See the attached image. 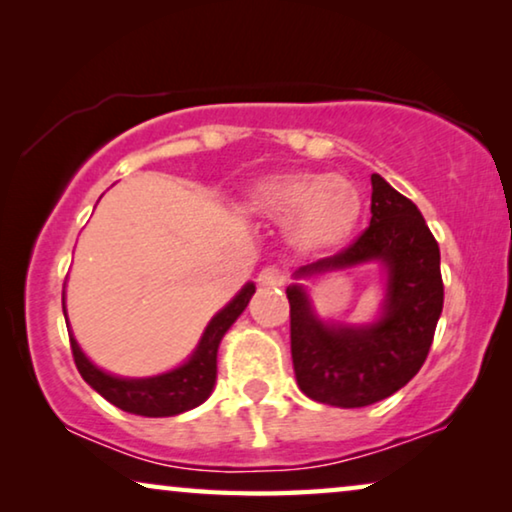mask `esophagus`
<instances>
[{
	"mask_svg": "<svg viewBox=\"0 0 512 512\" xmlns=\"http://www.w3.org/2000/svg\"><path fill=\"white\" fill-rule=\"evenodd\" d=\"M259 287H283L285 285V273L278 266H264L257 276Z\"/></svg>",
	"mask_w": 512,
	"mask_h": 512,
	"instance_id": "1",
	"label": "esophagus"
}]
</instances>
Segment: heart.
Masks as SVG:
<instances>
[{"label": "heart", "mask_w": 512, "mask_h": 512, "mask_svg": "<svg viewBox=\"0 0 512 512\" xmlns=\"http://www.w3.org/2000/svg\"><path fill=\"white\" fill-rule=\"evenodd\" d=\"M257 218L285 222L287 239L299 253L341 248L362 220V194L348 178L313 171H278L257 178L246 192Z\"/></svg>", "instance_id": "obj_1"}]
</instances>
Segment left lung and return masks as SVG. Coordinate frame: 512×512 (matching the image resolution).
<instances>
[{"label":"left lung","instance_id":"1","mask_svg":"<svg viewBox=\"0 0 512 512\" xmlns=\"http://www.w3.org/2000/svg\"><path fill=\"white\" fill-rule=\"evenodd\" d=\"M371 190L369 229L338 255L299 266L287 287L299 390L336 408L371 406L399 392L427 359L443 311L441 250L422 213L383 176H371ZM373 261L386 278L377 320L322 321L305 280Z\"/></svg>","mask_w":512,"mask_h":512}]
</instances>
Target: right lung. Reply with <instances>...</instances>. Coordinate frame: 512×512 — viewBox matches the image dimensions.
<instances>
[{
  "instance_id": "add662e5",
  "label": "right lung",
  "mask_w": 512,
  "mask_h": 512,
  "mask_svg": "<svg viewBox=\"0 0 512 512\" xmlns=\"http://www.w3.org/2000/svg\"><path fill=\"white\" fill-rule=\"evenodd\" d=\"M255 294V283H246L239 294L229 304L218 311L208 322L204 334H201L197 348L176 369L157 373L148 378H122L113 373L99 369L95 362L81 350V345L74 338V331L69 329L71 352H74L76 369L81 373L85 383L102 397L118 406L125 413L143 415V417H171L181 415L185 410H192L211 397L218 376V348L227 329L239 320V315L246 311L250 297ZM64 301V299H62ZM64 308V320H67V306Z\"/></svg>"
}]
</instances>
